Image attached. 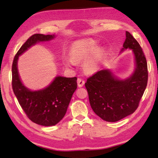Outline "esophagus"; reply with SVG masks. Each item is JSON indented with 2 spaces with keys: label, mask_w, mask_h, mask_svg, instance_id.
<instances>
[{
  "label": "esophagus",
  "mask_w": 158,
  "mask_h": 158,
  "mask_svg": "<svg viewBox=\"0 0 158 158\" xmlns=\"http://www.w3.org/2000/svg\"><path fill=\"white\" fill-rule=\"evenodd\" d=\"M85 84V81L81 78H78L77 79V84H78L79 87H82Z\"/></svg>",
  "instance_id": "1"
}]
</instances>
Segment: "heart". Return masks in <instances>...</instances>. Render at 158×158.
Returning <instances> with one entry per match:
<instances>
[{"label": "heart", "instance_id": "b5f03b06", "mask_svg": "<svg viewBox=\"0 0 158 158\" xmlns=\"http://www.w3.org/2000/svg\"><path fill=\"white\" fill-rule=\"evenodd\" d=\"M97 47L98 42L93 39L75 41L70 47V58H64V63L67 67H73L76 65V62L86 60L91 55L85 64V69L89 73H95L103 56V50Z\"/></svg>", "mask_w": 158, "mask_h": 158}]
</instances>
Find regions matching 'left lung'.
<instances>
[{
  "label": "left lung",
  "mask_w": 158,
  "mask_h": 158,
  "mask_svg": "<svg viewBox=\"0 0 158 158\" xmlns=\"http://www.w3.org/2000/svg\"><path fill=\"white\" fill-rule=\"evenodd\" d=\"M121 53L132 49L135 69L131 76L120 79L110 69H102L87 79L86 88L93 111L104 121L116 122L133 114L148 82V68L145 56L138 42L129 32Z\"/></svg>",
  "instance_id": "8db88e82"
}]
</instances>
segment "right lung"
Here are the masks:
<instances>
[{
	"label": "right lung",
	"mask_w": 158,
	"mask_h": 158,
	"mask_svg": "<svg viewBox=\"0 0 158 158\" xmlns=\"http://www.w3.org/2000/svg\"><path fill=\"white\" fill-rule=\"evenodd\" d=\"M55 37V35H33L15 55L12 68V89L19 103L29 119L43 126H53L63 119L77 88V78L56 76L44 89L32 90L21 81L17 63L19 57L29 48L39 42H49Z\"/></svg>",
	"instance_id": "1"
}]
</instances>
